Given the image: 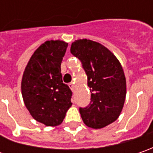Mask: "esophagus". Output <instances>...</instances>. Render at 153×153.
Segmentation results:
<instances>
[{
  "mask_svg": "<svg viewBox=\"0 0 153 153\" xmlns=\"http://www.w3.org/2000/svg\"><path fill=\"white\" fill-rule=\"evenodd\" d=\"M69 87H70V88L72 90V91H74L75 90V86H74V82H71L70 84H69Z\"/></svg>",
  "mask_w": 153,
  "mask_h": 153,
  "instance_id": "obj_1",
  "label": "esophagus"
}]
</instances>
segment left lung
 Listing matches in <instances>:
<instances>
[{
  "label": "left lung",
  "mask_w": 153,
  "mask_h": 153,
  "mask_svg": "<svg viewBox=\"0 0 153 153\" xmlns=\"http://www.w3.org/2000/svg\"><path fill=\"white\" fill-rule=\"evenodd\" d=\"M79 59L91 92L90 103L79 111L83 123L101 128L119 117L126 97V79L116 56L105 47L91 40H77L71 47Z\"/></svg>",
  "instance_id": "1"
}]
</instances>
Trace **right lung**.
<instances>
[{
    "label": "right lung",
    "mask_w": 153,
    "mask_h": 153,
    "mask_svg": "<svg viewBox=\"0 0 153 153\" xmlns=\"http://www.w3.org/2000/svg\"><path fill=\"white\" fill-rule=\"evenodd\" d=\"M67 47L62 41H47L35 51L23 75L25 105L46 126L59 125L72 105V92L63 82L60 67Z\"/></svg>",
    "instance_id": "add662e5"
}]
</instances>
